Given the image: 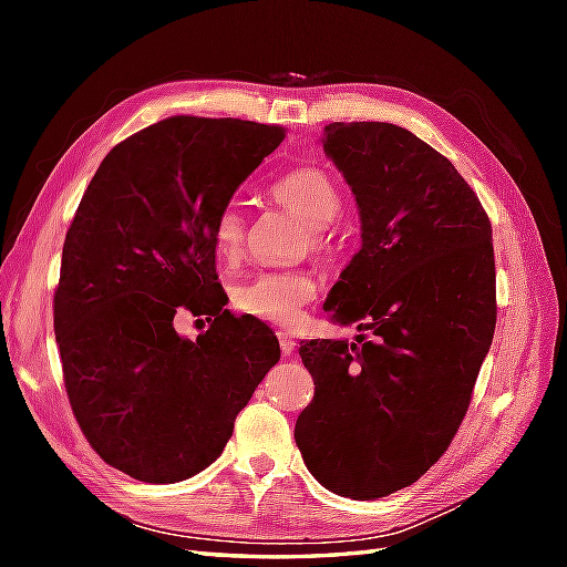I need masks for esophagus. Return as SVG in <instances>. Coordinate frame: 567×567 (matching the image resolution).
<instances>
[{
  "label": "esophagus",
  "instance_id": "1",
  "mask_svg": "<svg viewBox=\"0 0 567 567\" xmlns=\"http://www.w3.org/2000/svg\"><path fill=\"white\" fill-rule=\"evenodd\" d=\"M277 339H280V351L285 353V355H290L292 351H295V339L287 331H277Z\"/></svg>",
  "mask_w": 567,
  "mask_h": 567
}]
</instances>
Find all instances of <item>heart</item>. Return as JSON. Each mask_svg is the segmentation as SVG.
Here are the masks:
<instances>
[{
    "instance_id": "heart-1",
    "label": "heart",
    "mask_w": 567,
    "mask_h": 567,
    "mask_svg": "<svg viewBox=\"0 0 567 567\" xmlns=\"http://www.w3.org/2000/svg\"><path fill=\"white\" fill-rule=\"evenodd\" d=\"M270 197L307 224L309 244L317 252L336 246L333 221L341 214L339 185L319 167H299L270 187ZM214 252L224 268H236L246 248V216L238 202H228L212 226ZM317 295L315 275L307 270H265L236 285L234 307L250 319L292 327Z\"/></svg>"
}]
</instances>
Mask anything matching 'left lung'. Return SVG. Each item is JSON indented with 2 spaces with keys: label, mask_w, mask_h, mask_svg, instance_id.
<instances>
[{
  "label": "left lung",
  "mask_w": 567,
  "mask_h": 567,
  "mask_svg": "<svg viewBox=\"0 0 567 567\" xmlns=\"http://www.w3.org/2000/svg\"><path fill=\"white\" fill-rule=\"evenodd\" d=\"M321 143L363 238L323 311L372 339L299 346L315 400L295 441L323 487L378 499L416 483L467 412L497 323L492 226L453 163L412 131L336 122Z\"/></svg>",
  "instance_id": "1"
}]
</instances>
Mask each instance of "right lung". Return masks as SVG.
Masks as SVG:
<instances>
[{
  "label": "right lung",
  "mask_w": 567,
  "mask_h": 567,
  "mask_svg": "<svg viewBox=\"0 0 567 567\" xmlns=\"http://www.w3.org/2000/svg\"><path fill=\"white\" fill-rule=\"evenodd\" d=\"M282 126L171 116L118 143L72 219L53 299L68 400L104 463L167 485L221 455L277 360L262 321L224 309L212 226ZM207 316L197 342L175 313Z\"/></svg>",
  "instance_id": "add662e5"
}]
</instances>
